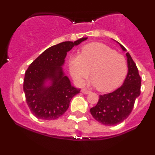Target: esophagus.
Masks as SVG:
<instances>
[{"label": "esophagus", "instance_id": "34e87169", "mask_svg": "<svg viewBox=\"0 0 155 155\" xmlns=\"http://www.w3.org/2000/svg\"><path fill=\"white\" fill-rule=\"evenodd\" d=\"M81 92H82V93H84V94H85V95H87V94H89V93H90V92H91V91H90V90H87V89H82V90H81Z\"/></svg>", "mask_w": 155, "mask_h": 155}]
</instances>
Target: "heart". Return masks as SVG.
<instances>
[{
  "label": "heart",
  "mask_w": 155,
  "mask_h": 155,
  "mask_svg": "<svg viewBox=\"0 0 155 155\" xmlns=\"http://www.w3.org/2000/svg\"><path fill=\"white\" fill-rule=\"evenodd\" d=\"M92 84L101 92H109L122 83L127 73V63L122 54L97 42L84 46L81 54L71 57L69 70L79 84L90 74Z\"/></svg>",
  "instance_id": "obj_1"
}]
</instances>
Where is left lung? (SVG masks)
I'll return each instance as SVG.
<instances>
[{"instance_id":"1","label":"left lung","mask_w":155,"mask_h":155,"mask_svg":"<svg viewBox=\"0 0 155 155\" xmlns=\"http://www.w3.org/2000/svg\"><path fill=\"white\" fill-rule=\"evenodd\" d=\"M120 45L122 50L126 51L122 44ZM126 56L128 72L123 84L115 91L100 95L97 105L90 108L95 120L105 125H115L126 120L140 94L141 79L138 68L128 52Z\"/></svg>"}]
</instances>
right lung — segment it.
<instances>
[{
	"mask_svg": "<svg viewBox=\"0 0 155 155\" xmlns=\"http://www.w3.org/2000/svg\"><path fill=\"white\" fill-rule=\"evenodd\" d=\"M87 39L64 41L48 48L27 69L23 90L28 107L35 117L44 120L59 118L67 111L72 97L79 93L80 89L71 86L62 66L68 51Z\"/></svg>",
	"mask_w": 155,
	"mask_h": 155,
	"instance_id": "right-lung-1",
	"label": "right lung"
}]
</instances>
